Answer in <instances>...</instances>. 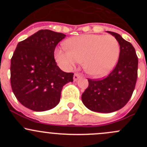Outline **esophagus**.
<instances>
[{"label":"esophagus","instance_id":"34e87169","mask_svg":"<svg viewBox=\"0 0 147 147\" xmlns=\"http://www.w3.org/2000/svg\"><path fill=\"white\" fill-rule=\"evenodd\" d=\"M80 77V75L78 73H75V75H74V77H73V79H74V81H76L78 80V78Z\"/></svg>","mask_w":147,"mask_h":147}]
</instances>
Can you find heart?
Returning a JSON list of instances; mask_svg holds the SVG:
<instances>
[{
    "instance_id": "obj_1",
    "label": "heart",
    "mask_w": 147,
    "mask_h": 147,
    "mask_svg": "<svg viewBox=\"0 0 147 147\" xmlns=\"http://www.w3.org/2000/svg\"><path fill=\"white\" fill-rule=\"evenodd\" d=\"M67 48H58L55 56L66 69L82 61L85 72L96 78L107 75L116 65L119 56V42L111 35L86 34L66 42Z\"/></svg>"
}]
</instances>
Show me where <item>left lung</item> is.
Masks as SVG:
<instances>
[{"mask_svg":"<svg viewBox=\"0 0 147 147\" xmlns=\"http://www.w3.org/2000/svg\"><path fill=\"white\" fill-rule=\"evenodd\" d=\"M107 32L119 42L117 64L107 78L88 79V87L82 94L86 107L101 113L115 112L125 106L132 95L137 79L138 57L134 47L118 33Z\"/></svg>","mask_w":147,"mask_h":147,"instance_id":"left-lung-1","label":"left lung"}]
</instances>
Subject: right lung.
Listing matches in <instances>:
<instances>
[{
	"instance_id": "right-lung-1",
	"label": "right lung",
	"mask_w": 147,
	"mask_h": 147,
	"mask_svg": "<svg viewBox=\"0 0 147 147\" xmlns=\"http://www.w3.org/2000/svg\"><path fill=\"white\" fill-rule=\"evenodd\" d=\"M66 35L40 30L20 41L10 63V84L15 96L23 106L36 112L58 105L63 86L73 82L72 72L57 65L54 52Z\"/></svg>"
}]
</instances>
